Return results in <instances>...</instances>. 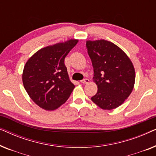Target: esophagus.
I'll return each instance as SVG.
<instances>
[{"label": "esophagus", "mask_w": 156, "mask_h": 156, "mask_svg": "<svg viewBox=\"0 0 156 156\" xmlns=\"http://www.w3.org/2000/svg\"><path fill=\"white\" fill-rule=\"evenodd\" d=\"M81 82H82V84H88L89 82V79H84V80L81 81Z\"/></svg>", "instance_id": "1"}]
</instances>
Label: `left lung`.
Returning a JSON list of instances; mask_svg holds the SVG:
<instances>
[{
    "label": "left lung",
    "mask_w": 156,
    "mask_h": 156,
    "mask_svg": "<svg viewBox=\"0 0 156 156\" xmlns=\"http://www.w3.org/2000/svg\"><path fill=\"white\" fill-rule=\"evenodd\" d=\"M86 45L94 68L93 81L98 87L91 99L102 109L119 107L133 91L136 79L133 63L112 42L87 40Z\"/></svg>",
    "instance_id": "left-lung-1"
}]
</instances>
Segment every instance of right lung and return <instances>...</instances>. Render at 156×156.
Returning <instances> with one entry per match:
<instances>
[{
	"label": "right lung",
	"mask_w": 156,
	"mask_h": 156,
	"mask_svg": "<svg viewBox=\"0 0 156 156\" xmlns=\"http://www.w3.org/2000/svg\"><path fill=\"white\" fill-rule=\"evenodd\" d=\"M78 40L47 46L25 63L23 83L31 99L44 110L53 111L65 103L74 86L69 80L65 59Z\"/></svg>",
	"instance_id": "obj_1"
}]
</instances>
